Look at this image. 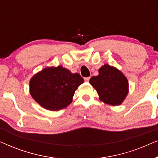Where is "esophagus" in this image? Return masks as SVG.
<instances>
[{
    "label": "esophagus",
    "instance_id": "obj_1",
    "mask_svg": "<svg viewBox=\"0 0 158 158\" xmlns=\"http://www.w3.org/2000/svg\"><path fill=\"white\" fill-rule=\"evenodd\" d=\"M84 80H85V82H88V81H89V80H90V77H85V78H84Z\"/></svg>",
    "mask_w": 158,
    "mask_h": 158
}]
</instances>
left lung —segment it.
<instances>
[{
	"instance_id": "1",
	"label": "left lung",
	"mask_w": 158,
	"mask_h": 158,
	"mask_svg": "<svg viewBox=\"0 0 158 158\" xmlns=\"http://www.w3.org/2000/svg\"><path fill=\"white\" fill-rule=\"evenodd\" d=\"M98 73L89 83L96 90L100 100L111 106L122 104L129 92L127 77L118 69L107 64L101 67Z\"/></svg>"
}]
</instances>
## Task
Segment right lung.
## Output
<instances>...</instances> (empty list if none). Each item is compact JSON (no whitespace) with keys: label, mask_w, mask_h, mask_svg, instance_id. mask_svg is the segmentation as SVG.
I'll use <instances>...</instances> for the list:
<instances>
[{"label":"right lung","mask_w":158,"mask_h":158,"mask_svg":"<svg viewBox=\"0 0 158 158\" xmlns=\"http://www.w3.org/2000/svg\"><path fill=\"white\" fill-rule=\"evenodd\" d=\"M83 82L78 73H72L60 65L49 67L30 80V94L41 106L58 111L70 104L75 91Z\"/></svg>","instance_id":"right-lung-1"}]
</instances>
